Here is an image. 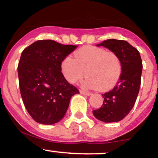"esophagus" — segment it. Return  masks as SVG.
Segmentation results:
<instances>
[{
  "instance_id": "obj_1",
  "label": "esophagus",
  "mask_w": 158,
  "mask_h": 158,
  "mask_svg": "<svg viewBox=\"0 0 158 158\" xmlns=\"http://www.w3.org/2000/svg\"><path fill=\"white\" fill-rule=\"evenodd\" d=\"M80 94H83V95H87V96H90L91 95V94L89 93V92H86V91H84V90H80Z\"/></svg>"
}]
</instances>
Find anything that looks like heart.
<instances>
[{
  "instance_id": "heart-1",
  "label": "heart",
  "mask_w": 158,
  "mask_h": 158,
  "mask_svg": "<svg viewBox=\"0 0 158 158\" xmlns=\"http://www.w3.org/2000/svg\"><path fill=\"white\" fill-rule=\"evenodd\" d=\"M61 71L69 83L74 84L88 76L83 88L106 91L117 83L122 73L119 56L113 52L94 46L77 50L74 58L67 56L61 62Z\"/></svg>"
}]
</instances>
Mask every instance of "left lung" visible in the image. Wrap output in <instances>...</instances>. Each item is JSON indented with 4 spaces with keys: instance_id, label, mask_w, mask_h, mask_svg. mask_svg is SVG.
<instances>
[{
    "instance_id": "8db88e82",
    "label": "left lung",
    "mask_w": 158,
    "mask_h": 158,
    "mask_svg": "<svg viewBox=\"0 0 158 158\" xmlns=\"http://www.w3.org/2000/svg\"><path fill=\"white\" fill-rule=\"evenodd\" d=\"M97 46L108 48L119 56L122 73L117 85L102 94V106L93 110V114L102 122H119L135 106L141 82L142 59L138 50L123 40L108 39Z\"/></svg>"
}]
</instances>
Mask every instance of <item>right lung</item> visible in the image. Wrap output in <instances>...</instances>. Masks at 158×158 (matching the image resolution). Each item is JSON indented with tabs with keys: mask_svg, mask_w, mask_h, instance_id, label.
Instances as JSON below:
<instances>
[{
	"mask_svg": "<svg viewBox=\"0 0 158 158\" xmlns=\"http://www.w3.org/2000/svg\"><path fill=\"white\" fill-rule=\"evenodd\" d=\"M77 48L39 40L23 50L18 67L20 91L25 108L35 122H59L68 110L70 98L79 94L61 72V61Z\"/></svg>",
	"mask_w": 158,
	"mask_h": 158,
	"instance_id": "right-lung-1",
	"label": "right lung"
}]
</instances>
